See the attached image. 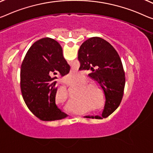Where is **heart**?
I'll return each mask as SVG.
<instances>
[{"label": "heart", "instance_id": "1", "mask_svg": "<svg viewBox=\"0 0 153 153\" xmlns=\"http://www.w3.org/2000/svg\"><path fill=\"white\" fill-rule=\"evenodd\" d=\"M74 74L73 72H70V73L68 74V76H73ZM90 82V79L86 76H84L83 81H82L81 83H76L78 85H83L81 87V90H79L78 95H76V98L88 101L92 100L94 98V97L96 96V94L93 90H94L96 91H100V87L98 84L94 83H89ZM88 83V84H87ZM62 93H67L66 89L64 88H61L59 89L57 91V94H60Z\"/></svg>", "mask_w": 153, "mask_h": 153}]
</instances>
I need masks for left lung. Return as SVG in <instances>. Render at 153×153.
I'll list each match as a JSON object with an SVG mask.
<instances>
[{
    "mask_svg": "<svg viewBox=\"0 0 153 153\" xmlns=\"http://www.w3.org/2000/svg\"><path fill=\"white\" fill-rule=\"evenodd\" d=\"M80 69L91 70L88 76L99 83L104 91L105 104L102 117L111 114L123 99L125 74L117 51L109 42L98 37L85 41L78 52ZM101 119L99 116H85Z\"/></svg>",
    "mask_w": 153,
    "mask_h": 153,
    "instance_id": "8db88e82",
    "label": "left lung"
}]
</instances>
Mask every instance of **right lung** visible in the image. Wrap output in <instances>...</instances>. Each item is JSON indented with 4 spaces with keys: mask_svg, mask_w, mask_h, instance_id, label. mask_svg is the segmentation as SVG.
I'll return each instance as SVG.
<instances>
[{
    "mask_svg": "<svg viewBox=\"0 0 153 153\" xmlns=\"http://www.w3.org/2000/svg\"><path fill=\"white\" fill-rule=\"evenodd\" d=\"M70 69L62 46L55 39H39L27 51L20 69L21 91L27 107L41 120H57L68 116L55 103V80L57 75L68 74Z\"/></svg>",
    "mask_w": 153,
    "mask_h": 153,
    "instance_id": "add662e5",
    "label": "right lung"
}]
</instances>
